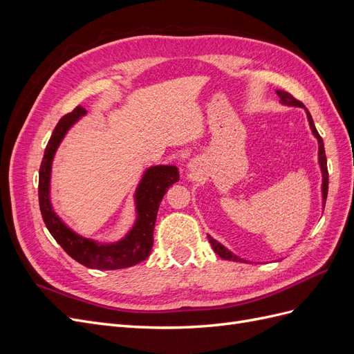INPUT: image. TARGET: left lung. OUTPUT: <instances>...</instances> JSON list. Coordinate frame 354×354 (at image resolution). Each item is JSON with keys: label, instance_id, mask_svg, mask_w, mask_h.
<instances>
[{"label": "left lung", "instance_id": "8db88e82", "mask_svg": "<svg viewBox=\"0 0 354 354\" xmlns=\"http://www.w3.org/2000/svg\"><path fill=\"white\" fill-rule=\"evenodd\" d=\"M277 95H279L281 99V103L282 104H286V106H295V108H304V104L297 100L295 97H292L291 94L286 93V91H282V90H277L276 91ZM306 113H307V120H308V124H310V128H312V133L313 136L317 138V143H319V165H320V171H322V199H324V205L326 202V196H328V167H326V155H325V147H324V140L322 137L319 136L316 127H315V122H313V118L312 115H310V112L304 108ZM208 241L212 246L214 252H216L218 257H221V259L224 260H230V261H245L243 259H241V257L234 255L232 251H229L226 246L221 245L220 242H217L214 238H211L208 234ZM246 263V261H245Z\"/></svg>", "mask_w": 354, "mask_h": 354}]
</instances>
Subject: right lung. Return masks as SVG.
<instances>
[{
	"mask_svg": "<svg viewBox=\"0 0 354 354\" xmlns=\"http://www.w3.org/2000/svg\"><path fill=\"white\" fill-rule=\"evenodd\" d=\"M87 113L82 106H77L71 113L57 122L46 147L39 167L38 198L42 220L51 236L71 255L75 261L97 270H118L136 266L146 260L152 251L153 229L159 203L169 186L178 181V169L174 165H155L147 168L136 189V223L125 236L112 243H102L87 239L69 229L51 207L50 178L53 158L63 137L81 116Z\"/></svg>",
	"mask_w": 354,
	"mask_h": 354,
	"instance_id": "add662e5",
	"label": "right lung"
}]
</instances>
